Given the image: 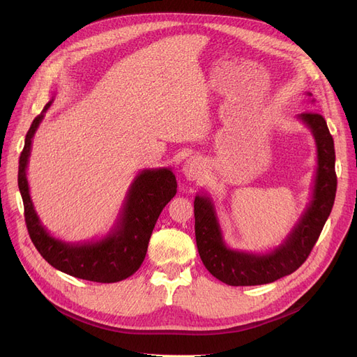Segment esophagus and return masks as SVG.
<instances>
[{
	"instance_id": "34e87169",
	"label": "esophagus",
	"mask_w": 357,
	"mask_h": 357,
	"mask_svg": "<svg viewBox=\"0 0 357 357\" xmlns=\"http://www.w3.org/2000/svg\"><path fill=\"white\" fill-rule=\"evenodd\" d=\"M183 174L188 180H198L204 174V162L199 158H189L183 165Z\"/></svg>"
}]
</instances>
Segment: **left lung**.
I'll return each mask as SVG.
<instances>
[{
  "instance_id": "obj_1",
  "label": "left lung",
  "mask_w": 357,
  "mask_h": 357,
  "mask_svg": "<svg viewBox=\"0 0 357 357\" xmlns=\"http://www.w3.org/2000/svg\"><path fill=\"white\" fill-rule=\"evenodd\" d=\"M311 95V93H308ZM314 137L317 168L311 199L286 240L268 253L234 250L226 245L213 199L198 193L193 201L195 236L201 261L210 274L229 286H257L289 275L307 261L333 207L337 192L333 138L325 117L310 112L296 116Z\"/></svg>"
}]
</instances>
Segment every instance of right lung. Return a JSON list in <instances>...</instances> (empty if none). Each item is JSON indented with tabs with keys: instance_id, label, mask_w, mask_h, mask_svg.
Segmentation results:
<instances>
[{
	"instance_id": "right-lung-1",
	"label": "right lung",
	"mask_w": 357,
	"mask_h": 357,
	"mask_svg": "<svg viewBox=\"0 0 357 357\" xmlns=\"http://www.w3.org/2000/svg\"><path fill=\"white\" fill-rule=\"evenodd\" d=\"M52 102L53 98L32 122L19 159L17 185L29 236L38 253L62 273L96 283L121 282L142 266L159 214L177 193L176 176L171 168L139 171L128 189L114 226L102 238L86 243L55 238L40 222L26 178L32 138Z\"/></svg>"
}]
</instances>
